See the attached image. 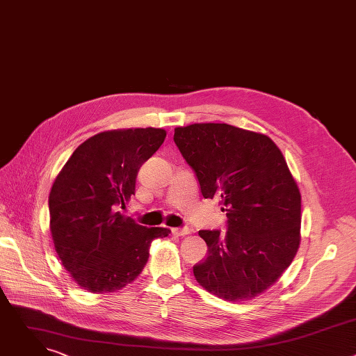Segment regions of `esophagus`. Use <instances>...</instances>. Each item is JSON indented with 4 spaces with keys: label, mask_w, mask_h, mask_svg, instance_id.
<instances>
[{
    "label": "esophagus",
    "mask_w": 356,
    "mask_h": 356,
    "mask_svg": "<svg viewBox=\"0 0 356 356\" xmlns=\"http://www.w3.org/2000/svg\"><path fill=\"white\" fill-rule=\"evenodd\" d=\"M191 228L186 227V228H172V234L176 235V236H184V235H188L191 234Z\"/></svg>",
    "instance_id": "1"
}]
</instances>
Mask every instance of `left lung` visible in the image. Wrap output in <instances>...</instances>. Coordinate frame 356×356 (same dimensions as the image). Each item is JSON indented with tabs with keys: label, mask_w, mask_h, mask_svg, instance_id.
Wrapping results in <instances>:
<instances>
[{
	"label": "left lung",
	"mask_w": 356,
	"mask_h": 356,
	"mask_svg": "<svg viewBox=\"0 0 356 356\" xmlns=\"http://www.w3.org/2000/svg\"><path fill=\"white\" fill-rule=\"evenodd\" d=\"M175 142L204 198H220L228 231H200L207 258L193 268L200 286L228 301L265 293L300 245L301 194L282 150L265 134L228 124L175 128Z\"/></svg>",
	"instance_id": "obj_1"
}]
</instances>
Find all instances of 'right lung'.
<instances>
[{
	"instance_id": "obj_1",
	"label": "right lung",
	"mask_w": 356,
	"mask_h": 356,
	"mask_svg": "<svg viewBox=\"0 0 356 356\" xmlns=\"http://www.w3.org/2000/svg\"><path fill=\"white\" fill-rule=\"evenodd\" d=\"M162 128L99 132L84 140L49 193L50 232L73 280L90 293L118 291L143 270L150 243L170 229L146 228L120 209L135 194L139 168L161 147Z\"/></svg>"
}]
</instances>
